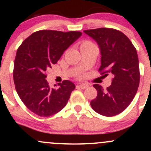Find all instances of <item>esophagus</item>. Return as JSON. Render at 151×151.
Wrapping results in <instances>:
<instances>
[{"label": "esophagus", "mask_w": 151, "mask_h": 151, "mask_svg": "<svg viewBox=\"0 0 151 151\" xmlns=\"http://www.w3.org/2000/svg\"><path fill=\"white\" fill-rule=\"evenodd\" d=\"M77 86H78L80 88H81V89H85V88H88V85L86 84H84V83H81V84H79Z\"/></svg>", "instance_id": "1"}]
</instances>
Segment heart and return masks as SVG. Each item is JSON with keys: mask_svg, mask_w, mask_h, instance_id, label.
I'll list each match as a JSON object with an SVG mask.
<instances>
[{"mask_svg": "<svg viewBox=\"0 0 151 151\" xmlns=\"http://www.w3.org/2000/svg\"><path fill=\"white\" fill-rule=\"evenodd\" d=\"M92 45H94L92 42H91V41L89 40H85L83 41V42H82L81 44H80V48H81V47L92 46Z\"/></svg>", "mask_w": 151, "mask_h": 151, "instance_id": "1", "label": "heart"}]
</instances>
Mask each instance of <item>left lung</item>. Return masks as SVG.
<instances>
[{
  "mask_svg": "<svg viewBox=\"0 0 151 151\" xmlns=\"http://www.w3.org/2000/svg\"><path fill=\"white\" fill-rule=\"evenodd\" d=\"M84 32L95 39L101 50L99 71L105 77L111 74L112 84L106 90L94 84L97 96L91 101L92 109L106 117L124 111L134 98L139 85V60L136 48L130 39L120 30L101 28Z\"/></svg>",
  "mask_w": 151,
  "mask_h": 151,
  "instance_id": "1",
  "label": "left lung"
}]
</instances>
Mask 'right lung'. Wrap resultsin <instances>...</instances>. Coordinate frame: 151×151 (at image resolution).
Here are the masks:
<instances>
[{"label": "right lung", "instance_id": "1", "mask_svg": "<svg viewBox=\"0 0 151 151\" xmlns=\"http://www.w3.org/2000/svg\"><path fill=\"white\" fill-rule=\"evenodd\" d=\"M82 35L80 31L42 30L23 41L17 51L13 78L18 96L28 109L41 117L55 115L66 106L75 85L69 80L48 85L46 71Z\"/></svg>", "mask_w": 151, "mask_h": 151}]
</instances>
